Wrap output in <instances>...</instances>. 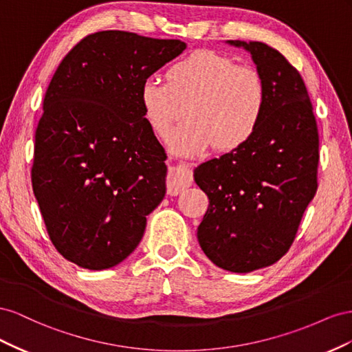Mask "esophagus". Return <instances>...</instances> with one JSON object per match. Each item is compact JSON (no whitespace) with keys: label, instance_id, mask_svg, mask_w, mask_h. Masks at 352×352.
Wrapping results in <instances>:
<instances>
[{"label":"esophagus","instance_id":"esophagus-1","mask_svg":"<svg viewBox=\"0 0 352 352\" xmlns=\"http://www.w3.org/2000/svg\"><path fill=\"white\" fill-rule=\"evenodd\" d=\"M193 177H192V170H190L186 165H177L169 169L168 178H166V190L168 195L170 196H177L187 187L192 186Z\"/></svg>","mask_w":352,"mask_h":352}]
</instances>
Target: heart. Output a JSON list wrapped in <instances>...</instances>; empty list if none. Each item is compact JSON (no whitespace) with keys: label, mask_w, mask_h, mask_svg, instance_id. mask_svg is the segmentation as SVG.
<instances>
[{"label":"heart","mask_w":352,"mask_h":352,"mask_svg":"<svg viewBox=\"0 0 352 352\" xmlns=\"http://www.w3.org/2000/svg\"><path fill=\"white\" fill-rule=\"evenodd\" d=\"M165 79L147 78L140 103L146 122L160 137L187 116L168 137L170 152L197 156L212 146L219 153L236 152L263 124L267 84L254 67L239 66L214 50H196L170 63Z\"/></svg>","instance_id":"b5f03b06"}]
</instances>
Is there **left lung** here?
I'll use <instances>...</instances> for the list:
<instances>
[{"label":"left lung","mask_w":352,"mask_h":352,"mask_svg":"<svg viewBox=\"0 0 352 352\" xmlns=\"http://www.w3.org/2000/svg\"><path fill=\"white\" fill-rule=\"evenodd\" d=\"M227 44L252 56L268 102L246 146L195 169L209 199L197 240L217 267L250 273L277 263L294 243L317 192L318 131L302 78L283 54L258 41Z\"/></svg>","instance_id":"1"}]
</instances>
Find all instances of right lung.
<instances>
[{"mask_svg":"<svg viewBox=\"0 0 352 352\" xmlns=\"http://www.w3.org/2000/svg\"><path fill=\"white\" fill-rule=\"evenodd\" d=\"M184 50L179 39L96 32L70 50L47 88L32 188L54 248L78 267L122 263L165 197L166 153L140 88Z\"/></svg>","mask_w":352,"mask_h":352,"instance_id":"right-lung-1","label":"right lung"}]
</instances>
